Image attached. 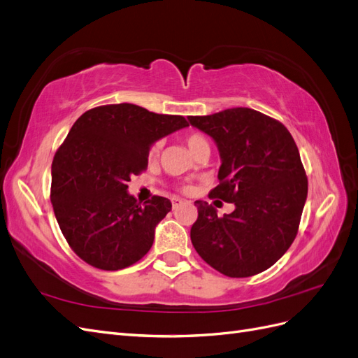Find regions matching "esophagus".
Masks as SVG:
<instances>
[{
  "label": "esophagus",
  "instance_id": "esophagus-1",
  "mask_svg": "<svg viewBox=\"0 0 358 358\" xmlns=\"http://www.w3.org/2000/svg\"><path fill=\"white\" fill-rule=\"evenodd\" d=\"M182 203H183V200H182V199H179V197H173V199H171L173 208H176V206H179V204H182Z\"/></svg>",
  "mask_w": 358,
  "mask_h": 358
}]
</instances>
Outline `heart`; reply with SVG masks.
<instances>
[{
	"label": "heart",
	"instance_id": "obj_1",
	"mask_svg": "<svg viewBox=\"0 0 358 358\" xmlns=\"http://www.w3.org/2000/svg\"><path fill=\"white\" fill-rule=\"evenodd\" d=\"M187 145H188L189 150H191L194 155L201 152V150H204V149H209L210 150L209 142L201 134H189V136H187ZM161 146H162L161 142H155L152 146H150V149H149V159H155L159 155Z\"/></svg>",
	"mask_w": 358,
	"mask_h": 358
}]
</instances>
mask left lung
<instances>
[{"label":"left lung","instance_id":"8db88e82","mask_svg":"<svg viewBox=\"0 0 358 358\" xmlns=\"http://www.w3.org/2000/svg\"><path fill=\"white\" fill-rule=\"evenodd\" d=\"M218 148L220 185L209 197L234 203L220 218L197 200L191 242L206 263L230 278H246L273 266L294 242L308 197V179L288 129L248 107L188 116Z\"/></svg>","mask_w":358,"mask_h":358}]
</instances>
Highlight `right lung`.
<instances>
[{"instance_id":"add662e5","label":"right lung","mask_w":358,"mask_h":358,"mask_svg":"<svg viewBox=\"0 0 358 358\" xmlns=\"http://www.w3.org/2000/svg\"><path fill=\"white\" fill-rule=\"evenodd\" d=\"M187 127L183 116L128 103L95 107L74 122L52 162L50 200L83 262L119 270L148 254L171 201L154 196L140 206L127 183L148 167L150 146Z\"/></svg>"}]
</instances>
